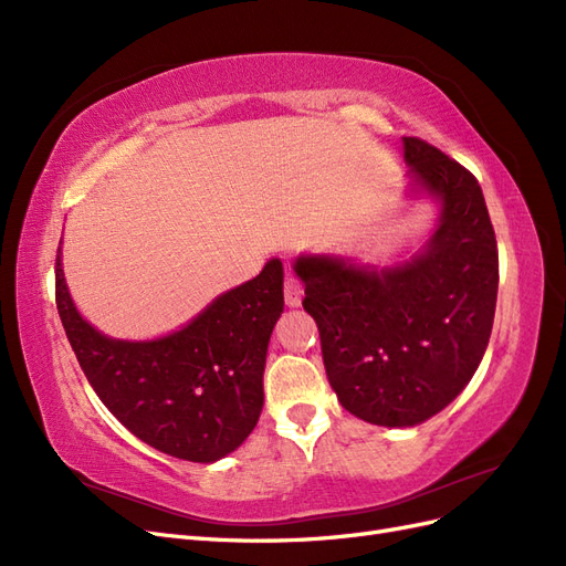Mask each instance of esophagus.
Masks as SVG:
<instances>
[{
	"label": "esophagus",
	"instance_id": "obj_1",
	"mask_svg": "<svg viewBox=\"0 0 566 566\" xmlns=\"http://www.w3.org/2000/svg\"><path fill=\"white\" fill-rule=\"evenodd\" d=\"M283 295L287 306H300L304 297V287L302 283L293 276V273H285V283H283Z\"/></svg>",
	"mask_w": 566,
	"mask_h": 566
}]
</instances>
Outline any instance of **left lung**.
I'll return each mask as SVG.
<instances>
[{"mask_svg": "<svg viewBox=\"0 0 566 566\" xmlns=\"http://www.w3.org/2000/svg\"><path fill=\"white\" fill-rule=\"evenodd\" d=\"M403 158L416 186L441 202L420 254L387 269L323 254L295 262L339 403L385 427L420 424L465 389L499 297V248L482 186L418 136H403Z\"/></svg>", "mask_w": 566, "mask_h": 566, "instance_id": "left-lung-1", "label": "left lung"}]
</instances>
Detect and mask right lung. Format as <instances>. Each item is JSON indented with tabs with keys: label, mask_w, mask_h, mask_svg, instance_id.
Returning <instances> with one entry per match:
<instances>
[{
	"label": "right lung",
	"mask_w": 566,
	"mask_h": 566,
	"mask_svg": "<svg viewBox=\"0 0 566 566\" xmlns=\"http://www.w3.org/2000/svg\"><path fill=\"white\" fill-rule=\"evenodd\" d=\"M56 306L67 342L111 413L148 447L214 462L248 439L264 406V364L283 314V264L219 295L181 331L150 342L113 339L84 321L56 254Z\"/></svg>",
	"instance_id": "obj_1"
}]
</instances>
